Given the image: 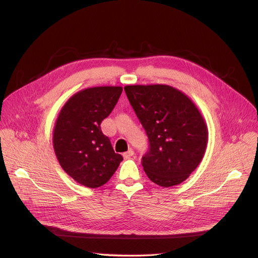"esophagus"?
<instances>
[{
    "instance_id": "1",
    "label": "esophagus",
    "mask_w": 258,
    "mask_h": 258,
    "mask_svg": "<svg viewBox=\"0 0 258 258\" xmlns=\"http://www.w3.org/2000/svg\"><path fill=\"white\" fill-rule=\"evenodd\" d=\"M134 154H135V152H134V151H132V150H129L128 152L123 153V154H122V156H123V158H124V159H129L130 157H132V156H134Z\"/></svg>"
}]
</instances>
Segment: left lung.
Segmentation results:
<instances>
[{"instance_id": "1", "label": "left lung", "mask_w": 258, "mask_h": 258, "mask_svg": "<svg viewBox=\"0 0 258 258\" xmlns=\"http://www.w3.org/2000/svg\"><path fill=\"white\" fill-rule=\"evenodd\" d=\"M130 103L150 140L142 166L161 187L181 184L204 158L209 131L192 100L163 84L124 86Z\"/></svg>"}]
</instances>
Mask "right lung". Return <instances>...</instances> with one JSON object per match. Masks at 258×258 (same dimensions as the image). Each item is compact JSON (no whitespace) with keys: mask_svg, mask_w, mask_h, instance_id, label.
<instances>
[{"mask_svg":"<svg viewBox=\"0 0 258 258\" xmlns=\"http://www.w3.org/2000/svg\"><path fill=\"white\" fill-rule=\"evenodd\" d=\"M121 91L120 86H99L76 92L62 106L54 122L52 146L61 168L89 188L104 185L122 160L100 127Z\"/></svg>","mask_w":258,"mask_h":258,"instance_id":"1","label":"right lung"}]
</instances>
